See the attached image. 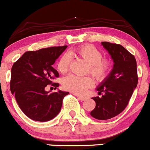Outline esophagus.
<instances>
[{
  "label": "esophagus",
  "instance_id": "34e87169",
  "mask_svg": "<svg viewBox=\"0 0 150 150\" xmlns=\"http://www.w3.org/2000/svg\"><path fill=\"white\" fill-rule=\"evenodd\" d=\"M78 98V99L79 100H81V101H84V100H86V98L85 97H83V96H80V95H75Z\"/></svg>",
  "mask_w": 150,
  "mask_h": 150
}]
</instances>
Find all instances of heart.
I'll return each instance as SVG.
<instances>
[{
    "label": "heart",
    "instance_id": "b5f03b06",
    "mask_svg": "<svg viewBox=\"0 0 150 150\" xmlns=\"http://www.w3.org/2000/svg\"><path fill=\"white\" fill-rule=\"evenodd\" d=\"M70 55H75L84 60L88 64V71L99 80H104L112 69V61L109 58H102L103 54L95 46L86 45L61 56L57 64V69L61 74H66L69 69L71 63ZM62 84L64 89L74 94L81 95L88 88L93 85V80L90 76H77L70 74L63 79Z\"/></svg>",
    "mask_w": 150,
    "mask_h": 150
}]
</instances>
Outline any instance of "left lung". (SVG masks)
Instances as JSON below:
<instances>
[{"label":"left lung","instance_id":"8db88e82","mask_svg":"<svg viewBox=\"0 0 150 150\" xmlns=\"http://www.w3.org/2000/svg\"><path fill=\"white\" fill-rule=\"evenodd\" d=\"M113 61L109 75L97 86L101 98L94 97L96 105L90 115L98 120L110 119L123 110L138 83L137 61L132 54L118 44L102 42Z\"/></svg>","mask_w":150,"mask_h":150}]
</instances>
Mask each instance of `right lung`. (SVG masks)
I'll list each match as a JSON object with an SVG mask.
<instances>
[{
  "mask_svg": "<svg viewBox=\"0 0 150 150\" xmlns=\"http://www.w3.org/2000/svg\"><path fill=\"white\" fill-rule=\"evenodd\" d=\"M67 45L27 51L13 64L11 69L10 89L22 112L36 121L52 120L60 112L64 98L69 92L58 89L50 93L45 88L58 77L52 67ZM55 89L59 86L53 83Z\"/></svg>",
  "mask_w": 150,
  "mask_h": 150,
  "instance_id": "1",
  "label": "right lung"
}]
</instances>
